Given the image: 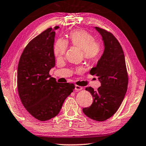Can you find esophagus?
Returning <instances> with one entry per match:
<instances>
[{"label": "esophagus", "mask_w": 146, "mask_h": 146, "mask_svg": "<svg viewBox=\"0 0 146 146\" xmlns=\"http://www.w3.org/2000/svg\"><path fill=\"white\" fill-rule=\"evenodd\" d=\"M75 89L76 90H77V91H80V90H81L82 89V87L80 86H79V85H75Z\"/></svg>", "instance_id": "1"}]
</instances>
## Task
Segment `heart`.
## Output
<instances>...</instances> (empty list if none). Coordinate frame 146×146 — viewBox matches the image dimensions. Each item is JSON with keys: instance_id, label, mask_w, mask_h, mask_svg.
<instances>
[{"instance_id": "obj_1", "label": "heart", "mask_w": 146, "mask_h": 146, "mask_svg": "<svg viewBox=\"0 0 146 146\" xmlns=\"http://www.w3.org/2000/svg\"><path fill=\"white\" fill-rule=\"evenodd\" d=\"M69 42L75 46L79 47L83 51L84 56L87 60H96L100 53V46L95 42L92 35L84 30H75L69 36ZM67 43L63 39H59L54 46V54L58 59L62 58L66 54Z\"/></svg>"}]
</instances>
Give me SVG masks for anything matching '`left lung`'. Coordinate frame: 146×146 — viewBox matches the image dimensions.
<instances>
[{"mask_svg":"<svg viewBox=\"0 0 146 146\" xmlns=\"http://www.w3.org/2000/svg\"><path fill=\"white\" fill-rule=\"evenodd\" d=\"M104 41V50L95 67L90 71L97 76L101 86L94 90L87 87L93 102L90 107L82 109L89 118L104 121L114 115L120 107L128 86V74L125 58L120 43L113 35L101 28L95 27Z\"/></svg>","mask_w":146,"mask_h":146,"instance_id":"1","label":"left lung"}]
</instances>
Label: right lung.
<instances>
[{
  "mask_svg": "<svg viewBox=\"0 0 146 146\" xmlns=\"http://www.w3.org/2000/svg\"><path fill=\"white\" fill-rule=\"evenodd\" d=\"M59 28H48L30 41L17 67V90L21 103L33 117L41 121L59 113L65 100L75 88L73 83H59L49 75L55 66L54 30Z\"/></svg>",
  "mask_w": 146,
  "mask_h": 146,
  "instance_id": "add662e5",
  "label": "right lung"
}]
</instances>
